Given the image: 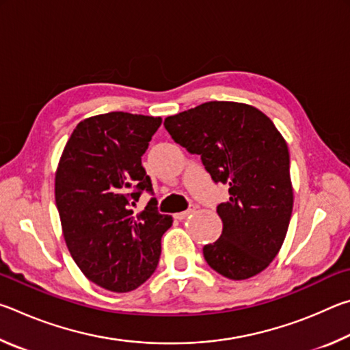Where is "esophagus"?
Wrapping results in <instances>:
<instances>
[{
  "mask_svg": "<svg viewBox=\"0 0 350 350\" xmlns=\"http://www.w3.org/2000/svg\"><path fill=\"white\" fill-rule=\"evenodd\" d=\"M196 208H198V206H196V205H189V208H188V210H185V211H182V213H176V215H174V217H176V219H179V221H183V219H185V217H188L189 215H193V213H194V211H196Z\"/></svg>",
  "mask_w": 350,
  "mask_h": 350,
  "instance_id": "obj_1",
  "label": "esophagus"
}]
</instances>
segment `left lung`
<instances>
[{"label":"left lung","instance_id":"1","mask_svg":"<svg viewBox=\"0 0 350 350\" xmlns=\"http://www.w3.org/2000/svg\"><path fill=\"white\" fill-rule=\"evenodd\" d=\"M171 137L199 154L211 179L228 185L217 205L222 234L204 247L206 264L228 280L270 265L286 239L293 208L290 156L273 122L254 106L206 102L163 122Z\"/></svg>","mask_w":350,"mask_h":350}]
</instances>
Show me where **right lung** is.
<instances>
[{
	"instance_id": "right-lung-1",
	"label": "right lung",
	"mask_w": 350,
	"mask_h": 350,
	"mask_svg": "<svg viewBox=\"0 0 350 350\" xmlns=\"http://www.w3.org/2000/svg\"><path fill=\"white\" fill-rule=\"evenodd\" d=\"M161 117L108 112L80 122L55 173V202L70 256L88 280L117 293L150 278L173 217L151 199L134 213L144 189L152 193L142 156Z\"/></svg>"
}]
</instances>
